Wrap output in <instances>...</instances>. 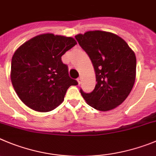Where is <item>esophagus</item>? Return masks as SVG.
I'll list each match as a JSON object with an SVG mask.
<instances>
[{
	"label": "esophagus",
	"instance_id": "obj_1",
	"mask_svg": "<svg viewBox=\"0 0 156 156\" xmlns=\"http://www.w3.org/2000/svg\"><path fill=\"white\" fill-rule=\"evenodd\" d=\"M77 82H78L79 84H80L81 83H82V78H81V77H79V78L77 79Z\"/></svg>",
	"mask_w": 156,
	"mask_h": 156
}]
</instances>
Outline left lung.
I'll return each mask as SVG.
<instances>
[{"mask_svg": "<svg viewBox=\"0 0 156 156\" xmlns=\"http://www.w3.org/2000/svg\"><path fill=\"white\" fill-rule=\"evenodd\" d=\"M89 55L96 75L90 94L80 90L87 104L108 111L119 106L131 93L136 77V57L125 40L104 31H89L75 36Z\"/></svg>", "mask_w": 156, "mask_h": 156, "instance_id": "1", "label": "left lung"}]
</instances>
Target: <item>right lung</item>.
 Instances as JSON below:
<instances>
[{
	"label": "right lung",
	"mask_w": 156,
	"mask_h": 156,
	"mask_svg": "<svg viewBox=\"0 0 156 156\" xmlns=\"http://www.w3.org/2000/svg\"><path fill=\"white\" fill-rule=\"evenodd\" d=\"M76 44L72 37L45 33L18 47L11 59V80L26 106L38 112L52 111L63 102L68 88L78 84L61 59Z\"/></svg>",
	"instance_id": "obj_1"
}]
</instances>
